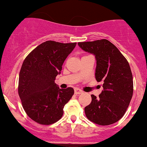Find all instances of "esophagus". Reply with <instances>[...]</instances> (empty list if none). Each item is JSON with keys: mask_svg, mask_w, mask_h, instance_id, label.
I'll return each mask as SVG.
<instances>
[{"mask_svg": "<svg viewBox=\"0 0 147 147\" xmlns=\"http://www.w3.org/2000/svg\"><path fill=\"white\" fill-rule=\"evenodd\" d=\"M82 93H83V92H82L81 90H80V89L76 88V89H75V94H82Z\"/></svg>", "mask_w": 147, "mask_h": 147, "instance_id": "1", "label": "esophagus"}]
</instances>
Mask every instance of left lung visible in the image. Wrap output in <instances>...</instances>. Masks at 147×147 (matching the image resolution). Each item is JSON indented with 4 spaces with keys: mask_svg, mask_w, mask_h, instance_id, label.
Returning <instances> with one entry per match:
<instances>
[{
    "mask_svg": "<svg viewBox=\"0 0 147 147\" xmlns=\"http://www.w3.org/2000/svg\"><path fill=\"white\" fill-rule=\"evenodd\" d=\"M86 52L95 55V78L102 82L99 98L84 107L86 117L99 125H109L124 116L133 94V77L128 61L114 44L106 39L78 42Z\"/></svg>",
    "mask_w": 147,
    "mask_h": 147,
    "instance_id": "obj_1",
    "label": "left lung"
}]
</instances>
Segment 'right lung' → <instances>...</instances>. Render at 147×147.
<instances>
[{
  "instance_id": "obj_1",
  "label": "right lung",
  "mask_w": 147,
  "mask_h": 147,
  "mask_svg": "<svg viewBox=\"0 0 147 147\" xmlns=\"http://www.w3.org/2000/svg\"><path fill=\"white\" fill-rule=\"evenodd\" d=\"M77 42H42L23 61L19 74L18 94L28 116L42 125L61 119L63 108L74 94L72 87L60 89L55 82L62 65Z\"/></svg>"
}]
</instances>
